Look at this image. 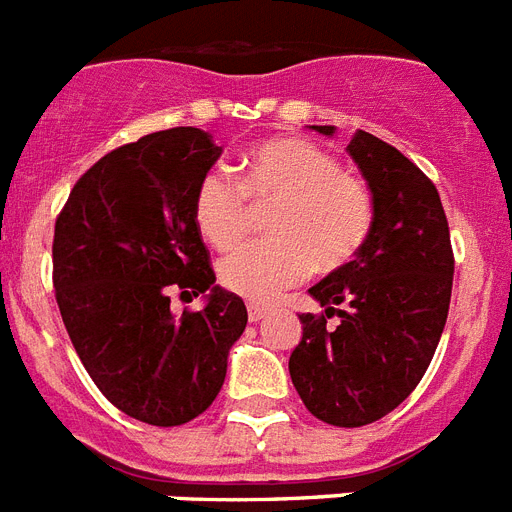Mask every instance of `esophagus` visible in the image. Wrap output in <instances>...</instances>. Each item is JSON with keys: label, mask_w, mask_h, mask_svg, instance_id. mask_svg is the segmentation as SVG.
<instances>
[{"label": "esophagus", "mask_w": 512, "mask_h": 512, "mask_svg": "<svg viewBox=\"0 0 512 512\" xmlns=\"http://www.w3.org/2000/svg\"><path fill=\"white\" fill-rule=\"evenodd\" d=\"M266 311H269V308H266L264 303H248V319H251V322H261L266 316Z\"/></svg>", "instance_id": "obj_1"}]
</instances>
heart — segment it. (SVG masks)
Masks as SVG:
<instances>
[{
    "label": "heart",
    "mask_w": 512,
    "mask_h": 512,
    "mask_svg": "<svg viewBox=\"0 0 512 512\" xmlns=\"http://www.w3.org/2000/svg\"><path fill=\"white\" fill-rule=\"evenodd\" d=\"M248 204L274 209L266 217L269 238L248 243L219 264L227 290L272 301L311 272L340 269L358 256L371 225L374 198L361 177L303 138H269L240 162L238 185L209 170L193 190V222L206 243L230 251L248 227Z\"/></svg>",
    "instance_id": "1"
}]
</instances>
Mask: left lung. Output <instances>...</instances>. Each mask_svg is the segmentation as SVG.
<instances>
[{
    "mask_svg": "<svg viewBox=\"0 0 512 512\" xmlns=\"http://www.w3.org/2000/svg\"><path fill=\"white\" fill-rule=\"evenodd\" d=\"M348 154L374 198V225L356 259L308 290L324 311L301 314L290 379L319 421L353 429L395 411L426 374L447 322L455 259L437 188L408 156L363 130Z\"/></svg>",
    "mask_w": 512,
    "mask_h": 512,
    "instance_id": "1",
    "label": "left lung"
}]
</instances>
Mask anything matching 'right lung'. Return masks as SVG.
<instances>
[{"instance_id": "1", "label": "right lung", "mask_w": 512, "mask_h": 512, "mask_svg": "<svg viewBox=\"0 0 512 512\" xmlns=\"http://www.w3.org/2000/svg\"><path fill=\"white\" fill-rule=\"evenodd\" d=\"M219 154L198 128L143 135L80 177L54 225V293L75 353L101 395L143 424L204 413L248 324L246 303L214 285L193 222V190ZM172 289L209 292L207 306L175 317Z\"/></svg>"}]
</instances>
